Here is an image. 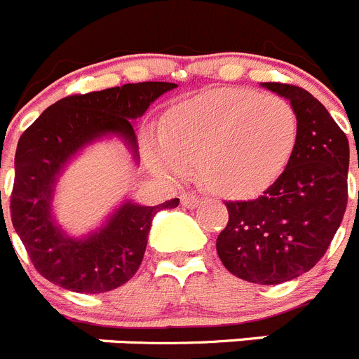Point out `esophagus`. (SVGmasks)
Segmentation results:
<instances>
[{"label": "esophagus", "instance_id": "34e87169", "mask_svg": "<svg viewBox=\"0 0 359 359\" xmlns=\"http://www.w3.org/2000/svg\"><path fill=\"white\" fill-rule=\"evenodd\" d=\"M182 205L187 208H198L199 205H201V199L198 198L196 194H190V192H185V194H182Z\"/></svg>", "mask_w": 359, "mask_h": 359}]
</instances>
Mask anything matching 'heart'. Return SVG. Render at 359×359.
I'll return each instance as SVG.
<instances>
[{
	"label": "heart",
	"mask_w": 359,
	"mask_h": 359,
	"mask_svg": "<svg viewBox=\"0 0 359 359\" xmlns=\"http://www.w3.org/2000/svg\"><path fill=\"white\" fill-rule=\"evenodd\" d=\"M298 142L293 106L250 90H214L177 104L147 147L149 163L180 176L198 163L208 190L230 198L268 189Z\"/></svg>",
	"instance_id": "obj_1"
}]
</instances>
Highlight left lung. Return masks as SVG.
I'll return each instance as SVG.
<instances>
[{"mask_svg":"<svg viewBox=\"0 0 359 359\" xmlns=\"http://www.w3.org/2000/svg\"><path fill=\"white\" fill-rule=\"evenodd\" d=\"M261 86L293 106L297 147L264 194L226 201L230 217L215 248L230 273L269 286L309 271L340 228L347 207L348 140L309 91L280 82Z\"/></svg>","mask_w":359,"mask_h":359,"instance_id":"obj_1","label":"left lung"}]
</instances>
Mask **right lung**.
I'll return each mask as SVG.
<instances>
[{
  "label": "right lung",
  "mask_w": 359,
  "mask_h": 359,
  "mask_svg": "<svg viewBox=\"0 0 359 359\" xmlns=\"http://www.w3.org/2000/svg\"><path fill=\"white\" fill-rule=\"evenodd\" d=\"M177 88L172 82H138L52 104L21 135L15 151L11 198L12 224L32 262L46 280L75 293H104L120 287L138 271L152 217L176 208L174 198L156 207L126 199L97 230L72 237L53 215L61 174L82 149L115 136L138 163L135 120L158 97Z\"/></svg>",
  "instance_id": "1"
}]
</instances>
